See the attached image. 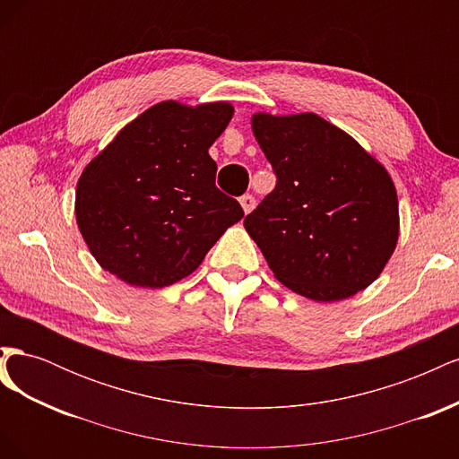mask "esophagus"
<instances>
[{"label":"esophagus","instance_id":"esophagus-1","mask_svg":"<svg viewBox=\"0 0 459 459\" xmlns=\"http://www.w3.org/2000/svg\"><path fill=\"white\" fill-rule=\"evenodd\" d=\"M239 203H241V206H243V211H245V214H248L255 208V204H256V201H255V197L253 195H248V193H245V195L239 199Z\"/></svg>","mask_w":459,"mask_h":459}]
</instances>
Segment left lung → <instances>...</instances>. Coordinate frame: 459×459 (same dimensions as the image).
Segmentation results:
<instances>
[{"instance_id": "1", "label": "left lung", "mask_w": 459, "mask_h": 459, "mask_svg": "<svg viewBox=\"0 0 459 459\" xmlns=\"http://www.w3.org/2000/svg\"><path fill=\"white\" fill-rule=\"evenodd\" d=\"M253 132L275 187L245 216L277 280L333 302L377 280L398 239L391 176L322 117L255 115Z\"/></svg>"}]
</instances>
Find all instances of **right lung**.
Instances as JSON below:
<instances>
[{
  "label": "right lung",
  "instance_id": "right-lung-1",
  "mask_svg": "<svg viewBox=\"0 0 459 459\" xmlns=\"http://www.w3.org/2000/svg\"><path fill=\"white\" fill-rule=\"evenodd\" d=\"M233 107L164 101L124 128L82 172L76 221L101 266L135 287H169L245 212L216 187L208 147Z\"/></svg>",
  "mask_w": 459,
  "mask_h": 459
}]
</instances>
